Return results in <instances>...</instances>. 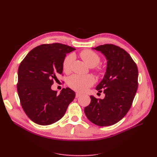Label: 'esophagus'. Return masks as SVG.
Returning <instances> with one entry per match:
<instances>
[{
	"label": "esophagus",
	"mask_w": 157,
	"mask_h": 157,
	"mask_svg": "<svg viewBox=\"0 0 157 157\" xmlns=\"http://www.w3.org/2000/svg\"><path fill=\"white\" fill-rule=\"evenodd\" d=\"M81 95H82L81 94L77 92V93H76V98H78V97H80V96H81Z\"/></svg>",
	"instance_id": "esophagus-1"
}]
</instances>
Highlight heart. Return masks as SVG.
Here are the masks:
<instances>
[{"label": "heart", "instance_id": "obj_1", "mask_svg": "<svg viewBox=\"0 0 157 157\" xmlns=\"http://www.w3.org/2000/svg\"><path fill=\"white\" fill-rule=\"evenodd\" d=\"M80 58L90 67H94L100 61V57L94 52L90 50H82L80 53ZM74 59V56L69 54L66 56L62 63L63 72L68 73L70 72L71 65ZM96 73H100L101 68L96 67L95 69ZM94 83V79L91 75H73L70 76L67 79L68 86L76 91L84 92L88 88L90 87Z\"/></svg>", "mask_w": 157, "mask_h": 157}]
</instances>
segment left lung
Returning a JSON list of instances; mask_svg holds the SVG:
<instances>
[{"label": "left lung", "instance_id": "1", "mask_svg": "<svg viewBox=\"0 0 157 157\" xmlns=\"http://www.w3.org/2000/svg\"><path fill=\"white\" fill-rule=\"evenodd\" d=\"M93 49L101 52L107 61L105 74L96 88L105 96L103 99L90 96L84 113L94 124L111 126L130 110L138 86V70L130 54L120 47L107 44Z\"/></svg>", "mask_w": 157, "mask_h": 157}]
</instances>
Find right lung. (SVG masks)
Listing matches in <instances>:
<instances>
[{
	"mask_svg": "<svg viewBox=\"0 0 157 157\" xmlns=\"http://www.w3.org/2000/svg\"><path fill=\"white\" fill-rule=\"evenodd\" d=\"M75 50L60 43L42 44L31 50L19 66L18 96L23 111L36 124L46 126L58 121L75 98L69 88L59 94L51 88L56 76L62 74L66 54Z\"/></svg>",
	"mask_w": 157,
	"mask_h": 157,
	"instance_id": "add662e5",
	"label": "right lung"
}]
</instances>
